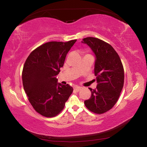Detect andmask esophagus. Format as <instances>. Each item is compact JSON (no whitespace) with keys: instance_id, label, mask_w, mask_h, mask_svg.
<instances>
[{"instance_id":"34e87169","label":"esophagus","mask_w":147,"mask_h":147,"mask_svg":"<svg viewBox=\"0 0 147 147\" xmlns=\"http://www.w3.org/2000/svg\"><path fill=\"white\" fill-rule=\"evenodd\" d=\"M74 90H76V91H77V92H78L79 90H80L81 89H82V87H80V86H74Z\"/></svg>"}]
</instances>
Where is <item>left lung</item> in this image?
Instances as JSON below:
<instances>
[{
	"mask_svg": "<svg viewBox=\"0 0 147 147\" xmlns=\"http://www.w3.org/2000/svg\"><path fill=\"white\" fill-rule=\"evenodd\" d=\"M82 43L91 49L95 56V75L97 86L89 88L92 96L85 105L95 114H103L114 107L124 85V73L119 56L112 47L102 40L87 37Z\"/></svg>",
	"mask_w": 147,
	"mask_h": 147,
	"instance_id": "1",
	"label": "left lung"
}]
</instances>
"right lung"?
Masks as SVG:
<instances>
[{"label": "right lung", "instance_id": "1", "mask_svg": "<svg viewBox=\"0 0 147 147\" xmlns=\"http://www.w3.org/2000/svg\"><path fill=\"white\" fill-rule=\"evenodd\" d=\"M76 40L50 42L34 50L24 64L22 80L34 109L45 117L57 115L73 91V87L57 82V75Z\"/></svg>", "mask_w": 147, "mask_h": 147}]
</instances>
